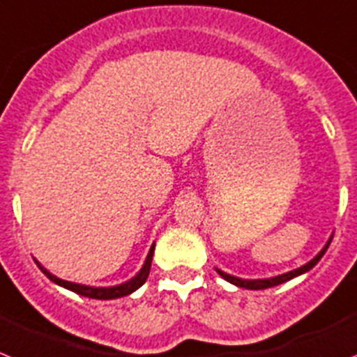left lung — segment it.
I'll list each match as a JSON object with an SVG mask.
<instances>
[{
  "label": "left lung",
  "mask_w": 357,
  "mask_h": 357,
  "mask_svg": "<svg viewBox=\"0 0 357 357\" xmlns=\"http://www.w3.org/2000/svg\"><path fill=\"white\" fill-rule=\"evenodd\" d=\"M328 244H331V241H328L327 246H325L324 250H321V252L311 260V262H307V264L302 266V268L294 269V271L284 273V275H278V277H275V278H266V280H243V278H237V277H231V275H226V273L219 271V269H217V273H219V275H221L225 280L231 282V284H235V286H238V287H246V289H268V287L278 286V284H284V282L291 280V278L298 277V275H302V273H305V271H309L311 268H314V266L318 264V260H320L321 257H324V253L327 252Z\"/></svg>",
  "instance_id": "left-lung-1"
}]
</instances>
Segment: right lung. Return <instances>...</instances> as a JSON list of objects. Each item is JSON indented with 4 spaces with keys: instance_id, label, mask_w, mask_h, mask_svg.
<instances>
[{
    "instance_id": "obj_1",
    "label": "right lung",
    "mask_w": 357,
    "mask_h": 357,
    "mask_svg": "<svg viewBox=\"0 0 357 357\" xmlns=\"http://www.w3.org/2000/svg\"><path fill=\"white\" fill-rule=\"evenodd\" d=\"M153 253H154V246L151 248V252H149L147 260H145V264H144V268H142V271L138 273V275H136V277L132 278V280L126 282V284H120V286H114V287H88V286H80V284H73V282L61 280V278L54 277L52 273L46 271V269L43 268L41 264H37V266H39V269H41V271L45 273V275L50 278V280L55 282V284H59V286L66 287V289L73 291V293L82 294V296H88V298H95V300H113V298H120V296H126V294L132 293V291H136L140 286H144L145 280H147V277H149V271H151Z\"/></svg>"
}]
</instances>
